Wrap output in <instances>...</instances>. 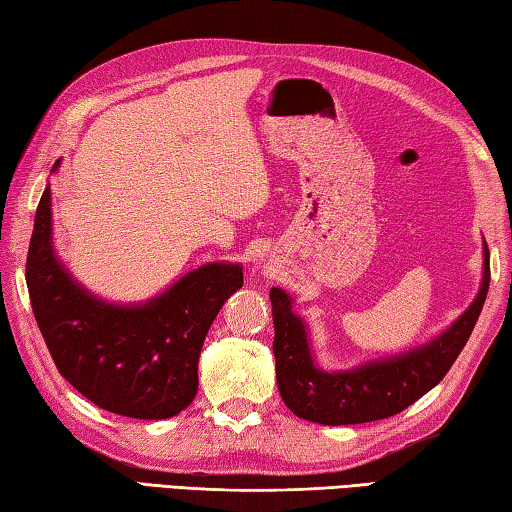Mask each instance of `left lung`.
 I'll return each mask as SVG.
<instances>
[{"instance_id": "8db88e82", "label": "left lung", "mask_w": 512, "mask_h": 512, "mask_svg": "<svg viewBox=\"0 0 512 512\" xmlns=\"http://www.w3.org/2000/svg\"><path fill=\"white\" fill-rule=\"evenodd\" d=\"M490 285V251L483 242V279L472 306L429 344L414 351L375 360L353 371L328 373L312 360L308 330L292 312V299L270 290L274 317L276 384L292 414L319 425H357L389 418L414 405L452 369L468 342L486 303Z\"/></svg>"}]
</instances>
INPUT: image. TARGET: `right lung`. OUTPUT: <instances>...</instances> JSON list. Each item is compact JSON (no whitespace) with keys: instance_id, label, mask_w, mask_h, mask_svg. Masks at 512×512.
<instances>
[{"instance_id":"1","label":"right lung","mask_w":512,"mask_h":512,"mask_svg":"<svg viewBox=\"0 0 512 512\" xmlns=\"http://www.w3.org/2000/svg\"><path fill=\"white\" fill-rule=\"evenodd\" d=\"M26 285L62 378L112 414L161 420L193 402L204 337L224 301L242 288V267L209 263L146 303H105L71 279L53 254L47 186L35 211Z\"/></svg>"}]
</instances>
